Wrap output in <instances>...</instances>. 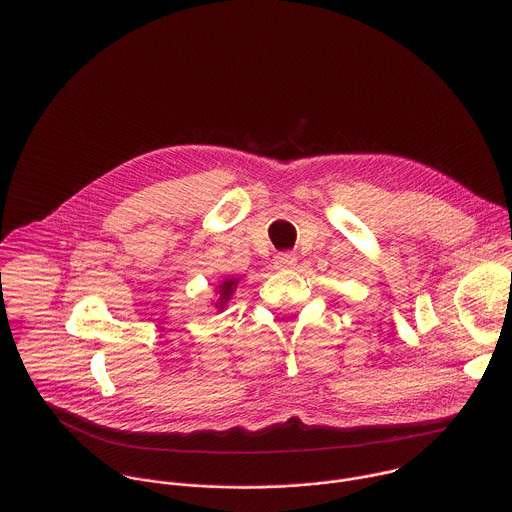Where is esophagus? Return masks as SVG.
<instances>
[{
    "label": "esophagus",
    "instance_id": "obj_1",
    "mask_svg": "<svg viewBox=\"0 0 512 512\" xmlns=\"http://www.w3.org/2000/svg\"><path fill=\"white\" fill-rule=\"evenodd\" d=\"M275 267L277 269H291L295 263H297V255L291 253V251H285V253H279L275 255Z\"/></svg>",
    "mask_w": 512,
    "mask_h": 512
}]
</instances>
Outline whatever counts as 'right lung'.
Listing matches in <instances>:
<instances>
[{
    "mask_svg": "<svg viewBox=\"0 0 512 512\" xmlns=\"http://www.w3.org/2000/svg\"><path fill=\"white\" fill-rule=\"evenodd\" d=\"M237 283H239V279H225L219 287H217V301H215V307L219 309V311H223L225 309V305L229 303V299H231V295H233V291H235V287H237Z\"/></svg>",
    "mask_w": 512,
    "mask_h": 512,
    "instance_id": "1",
    "label": "right lung"
}]
</instances>
